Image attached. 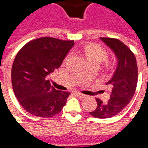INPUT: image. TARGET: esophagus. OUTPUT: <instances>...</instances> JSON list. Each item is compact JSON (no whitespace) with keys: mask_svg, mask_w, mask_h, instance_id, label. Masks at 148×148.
I'll return each mask as SVG.
<instances>
[{"mask_svg":"<svg viewBox=\"0 0 148 148\" xmlns=\"http://www.w3.org/2000/svg\"><path fill=\"white\" fill-rule=\"evenodd\" d=\"M74 94L77 97H80V98H84V97H86V95H84V94H82V93H77V92H75Z\"/></svg>","mask_w":148,"mask_h":148,"instance_id":"34e87169","label":"esophagus"}]
</instances>
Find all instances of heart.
I'll return each instance as SVG.
<instances>
[{
    "label": "heart",
    "instance_id": "b5f03b06",
    "mask_svg": "<svg viewBox=\"0 0 148 148\" xmlns=\"http://www.w3.org/2000/svg\"><path fill=\"white\" fill-rule=\"evenodd\" d=\"M83 51L90 65H95L98 66L101 62L104 61L103 64L106 68H110L112 66V62L106 58L107 53L105 49L98 44L88 43L84 47Z\"/></svg>",
    "mask_w": 148,
    "mask_h": 148
}]
</instances>
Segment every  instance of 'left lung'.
Returning <instances> with one entry per match:
<instances>
[{
  "label": "left lung",
  "mask_w": 148,
  "mask_h": 148,
  "mask_svg": "<svg viewBox=\"0 0 148 148\" xmlns=\"http://www.w3.org/2000/svg\"><path fill=\"white\" fill-rule=\"evenodd\" d=\"M101 39L114 51L118 64L112 77L106 83L111 89L110 98L107 103L96 98L97 109L90 114L96 118H109L121 112L130 102L136 89L138 68L133 52L124 42L113 38Z\"/></svg>",
  "instance_id": "1"
}]
</instances>
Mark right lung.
Returning a JSON list of instances; mask_svg holds the SVG:
<instances>
[{
    "instance_id": "obj_1",
    "label": "right lung",
    "mask_w": 148,
    "mask_h": 148,
    "mask_svg": "<svg viewBox=\"0 0 148 148\" xmlns=\"http://www.w3.org/2000/svg\"><path fill=\"white\" fill-rule=\"evenodd\" d=\"M74 40L40 37L19 51L12 67V85L18 101L31 114L51 117L59 113L70 92L55 90L47 75L58 69Z\"/></svg>"
}]
</instances>
